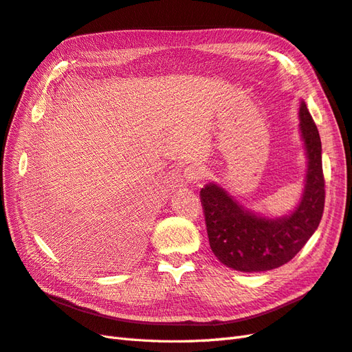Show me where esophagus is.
I'll use <instances>...</instances> for the list:
<instances>
[{
    "label": "esophagus",
    "mask_w": 352,
    "mask_h": 352,
    "mask_svg": "<svg viewBox=\"0 0 352 352\" xmlns=\"http://www.w3.org/2000/svg\"><path fill=\"white\" fill-rule=\"evenodd\" d=\"M183 174L188 183H196V182H201V179L205 177V169L199 165L192 164L183 169Z\"/></svg>",
    "instance_id": "obj_1"
}]
</instances>
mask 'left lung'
<instances>
[{"label":"left lung","mask_w":352,"mask_h":352,"mask_svg":"<svg viewBox=\"0 0 352 352\" xmlns=\"http://www.w3.org/2000/svg\"><path fill=\"white\" fill-rule=\"evenodd\" d=\"M299 131L306 153L303 193L293 211L267 217L245 208L217 183L201 190L210 247L223 265L239 272H265L285 265L317 230L324 211L321 140L302 99Z\"/></svg>","instance_id":"left-lung-1"}]
</instances>
